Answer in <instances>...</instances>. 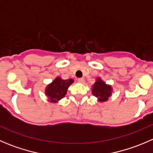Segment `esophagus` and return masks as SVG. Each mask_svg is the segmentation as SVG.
Listing matches in <instances>:
<instances>
[{
  "label": "esophagus",
  "mask_w": 153,
  "mask_h": 153,
  "mask_svg": "<svg viewBox=\"0 0 153 153\" xmlns=\"http://www.w3.org/2000/svg\"><path fill=\"white\" fill-rule=\"evenodd\" d=\"M78 81L79 83H81V84H84V83L85 82V80H84V78H78Z\"/></svg>",
  "instance_id": "1"
}]
</instances>
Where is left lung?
Returning <instances> with one entry per match:
<instances>
[{
	"instance_id": "1",
	"label": "left lung",
	"mask_w": 153,
	"mask_h": 153,
	"mask_svg": "<svg viewBox=\"0 0 153 153\" xmlns=\"http://www.w3.org/2000/svg\"><path fill=\"white\" fill-rule=\"evenodd\" d=\"M112 86L106 84L100 77L95 79V82L92 86V93L96 97L98 102H106L108 101L109 97L112 96Z\"/></svg>"
}]
</instances>
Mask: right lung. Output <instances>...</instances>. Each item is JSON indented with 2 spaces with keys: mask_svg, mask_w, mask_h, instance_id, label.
<instances>
[{
  "mask_svg": "<svg viewBox=\"0 0 153 153\" xmlns=\"http://www.w3.org/2000/svg\"><path fill=\"white\" fill-rule=\"evenodd\" d=\"M74 83L72 78L64 80L61 77H56L50 84L45 88V95L50 103H58L67 95V89L69 86Z\"/></svg>",
  "mask_w": 153,
  "mask_h": 153,
  "instance_id": "add662e5",
  "label": "right lung"
}]
</instances>
